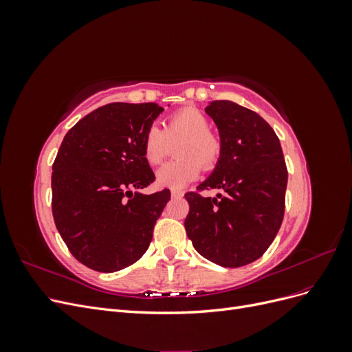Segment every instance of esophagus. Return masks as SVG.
I'll return each mask as SVG.
<instances>
[{
  "label": "esophagus",
  "instance_id": "esophagus-1",
  "mask_svg": "<svg viewBox=\"0 0 352 352\" xmlns=\"http://www.w3.org/2000/svg\"><path fill=\"white\" fill-rule=\"evenodd\" d=\"M170 194H172L173 198H182V197H184V190H180V189H172V190H170Z\"/></svg>",
  "mask_w": 352,
  "mask_h": 352
}]
</instances>
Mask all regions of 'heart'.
I'll return each instance as SVG.
<instances>
[{"instance_id":"heart-1","label":"heart","mask_w":352,"mask_h":352,"mask_svg":"<svg viewBox=\"0 0 352 352\" xmlns=\"http://www.w3.org/2000/svg\"><path fill=\"white\" fill-rule=\"evenodd\" d=\"M206 114L197 109H184L168 117L164 131L151 124L144 133L142 153L148 163L158 166L172 153L173 145L179 158L164 164L157 172V184L163 188L182 189L199 176L201 164L212 168L221 154L220 138L210 129Z\"/></svg>"}]
</instances>
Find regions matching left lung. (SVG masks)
<instances>
[{
	"label": "left lung",
	"mask_w": 352,
	"mask_h": 352,
	"mask_svg": "<svg viewBox=\"0 0 352 352\" xmlns=\"http://www.w3.org/2000/svg\"><path fill=\"white\" fill-rule=\"evenodd\" d=\"M206 113L219 129L221 154L199 189L225 194H185V229L202 257L242 267L267 251L282 225L287 184L282 146L261 116L236 102L211 101Z\"/></svg>",
	"instance_id": "1"
}]
</instances>
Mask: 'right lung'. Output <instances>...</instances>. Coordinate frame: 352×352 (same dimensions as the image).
Listing matches in <instances>:
<instances>
[{
	"label": "right lung",
	"mask_w": 352,
	"mask_h": 352,
	"mask_svg": "<svg viewBox=\"0 0 352 352\" xmlns=\"http://www.w3.org/2000/svg\"><path fill=\"white\" fill-rule=\"evenodd\" d=\"M164 111L155 102H111L66 133L52 164V216L73 257L113 273L150 247L170 190L142 194L154 173L142 153L145 131Z\"/></svg>",
	"instance_id": "1"
}]
</instances>
